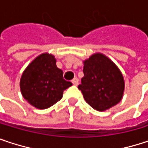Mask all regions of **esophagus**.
<instances>
[{"label":"esophagus","mask_w":148,"mask_h":148,"mask_svg":"<svg viewBox=\"0 0 148 148\" xmlns=\"http://www.w3.org/2000/svg\"><path fill=\"white\" fill-rule=\"evenodd\" d=\"M72 83H73V85L74 86H78V84H79V79L78 78H74L73 79H72Z\"/></svg>","instance_id":"1"}]
</instances>
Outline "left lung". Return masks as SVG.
<instances>
[{"label":"left lung","mask_w":148,"mask_h":148,"mask_svg":"<svg viewBox=\"0 0 148 148\" xmlns=\"http://www.w3.org/2000/svg\"><path fill=\"white\" fill-rule=\"evenodd\" d=\"M84 77L79 90L97 111H106L122 100L125 80L118 66L102 53H94L83 61Z\"/></svg>","instance_id":"1"}]
</instances>
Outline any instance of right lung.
Returning a JSON list of instances; mask_svg holds the SVG:
<instances>
[{
    "label": "right lung",
    "mask_w": 148,
    "mask_h": 148,
    "mask_svg": "<svg viewBox=\"0 0 148 148\" xmlns=\"http://www.w3.org/2000/svg\"><path fill=\"white\" fill-rule=\"evenodd\" d=\"M52 54L36 57L23 72L20 90L23 98L38 109H46L62 97L63 90L72 83L63 79V72L57 67Z\"/></svg>",
    "instance_id": "obj_1"
}]
</instances>
